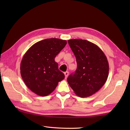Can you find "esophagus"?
<instances>
[{
	"label": "esophagus",
	"mask_w": 130,
	"mask_h": 130,
	"mask_svg": "<svg viewBox=\"0 0 130 130\" xmlns=\"http://www.w3.org/2000/svg\"><path fill=\"white\" fill-rule=\"evenodd\" d=\"M64 74H65V78H67V77L69 75V72H68V71H66V72L64 73Z\"/></svg>",
	"instance_id": "esophagus-1"
}]
</instances>
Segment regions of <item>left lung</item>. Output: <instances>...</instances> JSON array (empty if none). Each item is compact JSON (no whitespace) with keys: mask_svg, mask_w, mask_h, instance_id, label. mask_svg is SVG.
<instances>
[{"mask_svg":"<svg viewBox=\"0 0 130 130\" xmlns=\"http://www.w3.org/2000/svg\"><path fill=\"white\" fill-rule=\"evenodd\" d=\"M75 56L77 69L68 76L67 81L75 94L88 97L101 89L109 73L107 57L94 43L82 39L68 40Z\"/></svg>","mask_w":130,"mask_h":130,"instance_id":"1","label":"left lung"}]
</instances>
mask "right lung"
<instances>
[{
    "label": "right lung",
    "mask_w": 130,
    "mask_h": 130,
    "mask_svg": "<svg viewBox=\"0 0 130 130\" xmlns=\"http://www.w3.org/2000/svg\"><path fill=\"white\" fill-rule=\"evenodd\" d=\"M67 43L66 40L47 38L35 43L24 55L21 74L32 92L40 96L48 95L65 78L55 58Z\"/></svg>",
    "instance_id": "obj_1"
}]
</instances>
